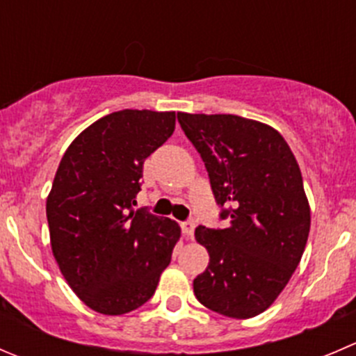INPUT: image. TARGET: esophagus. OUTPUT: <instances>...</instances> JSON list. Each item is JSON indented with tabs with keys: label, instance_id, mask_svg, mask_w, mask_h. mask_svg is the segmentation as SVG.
Segmentation results:
<instances>
[{
	"label": "esophagus",
	"instance_id": "34e87169",
	"mask_svg": "<svg viewBox=\"0 0 356 356\" xmlns=\"http://www.w3.org/2000/svg\"><path fill=\"white\" fill-rule=\"evenodd\" d=\"M195 220H186V222H182V231H184L186 236L191 238L195 234Z\"/></svg>",
	"mask_w": 356,
	"mask_h": 356
}]
</instances>
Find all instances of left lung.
Here are the masks:
<instances>
[{
  "label": "left lung",
  "mask_w": 356,
  "mask_h": 356,
  "mask_svg": "<svg viewBox=\"0 0 356 356\" xmlns=\"http://www.w3.org/2000/svg\"><path fill=\"white\" fill-rule=\"evenodd\" d=\"M209 172L224 229L198 226L209 250L196 299L229 318H252L291 280L309 234V203L296 156L270 125L234 115L177 113Z\"/></svg>",
  "instance_id": "left-lung-1"
}]
</instances>
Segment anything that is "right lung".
<instances>
[{
	"label": "right lung",
	"instance_id": "1",
	"mask_svg": "<svg viewBox=\"0 0 356 356\" xmlns=\"http://www.w3.org/2000/svg\"><path fill=\"white\" fill-rule=\"evenodd\" d=\"M174 111L123 109L71 143L47 198L54 257L88 308L123 315L153 298L181 227L134 209L144 160L174 134Z\"/></svg>",
	"mask_w": 356,
	"mask_h": 356
}]
</instances>
